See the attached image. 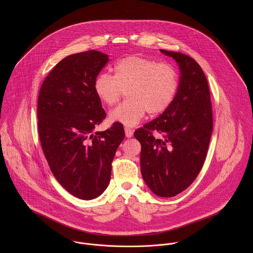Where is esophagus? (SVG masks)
<instances>
[{"label": "esophagus", "mask_w": 253, "mask_h": 253, "mask_svg": "<svg viewBox=\"0 0 253 253\" xmlns=\"http://www.w3.org/2000/svg\"><path fill=\"white\" fill-rule=\"evenodd\" d=\"M125 133H126V136L127 138H130V137L133 135L132 129H131L130 127H128V126H126V127H125Z\"/></svg>", "instance_id": "34e87169"}]
</instances>
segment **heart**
Segmentation results:
<instances>
[{"instance_id":"b5f03b06","label":"heart","mask_w":253,"mask_h":253,"mask_svg":"<svg viewBox=\"0 0 253 253\" xmlns=\"http://www.w3.org/2000/svg\"><path fill=\"white\" fill-rule=\"evenodd\" d=\"M178 87L179 75L174 66L137 55L119 60L114 76L100 73L93 83L96 96L107 106L116 104L126 90L127 100L113 109L109 119L127 126L138 125L147 112L158 116L167 111Z\"/></svg>"}]
</instances>
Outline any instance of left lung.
<instances>
[{
    "instance_id": "1",
    "label": "left lung",
    "mask_w": 253,
    "mask_h": 253,
    "mask_svg": "<svg viewBox=\"0 0 253 253\" xmlns=\"http://www.w3.org/2000/svg\"><path fill=\"white\" fill-rule=\"evenodd\" d=\"M180 69L176 96L160 117L134 131L141 144L140 168L148 187L157 196L174 197L200 173L211 141L213 118L207 77L192 57L161 49ZM161 134L155 138L153 132Z\"/></svg>"
}]
</instances>
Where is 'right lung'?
<instances>
[{"instance_id":"right-lung-1","label":"right lung","mask_w":253,"mask_h":253,"mask_svg":"<svg viewBox=\"0 0 253 253\" xmlns=\"http://www.w3.org/2000/svg\"><path fill=\"white\" fill-rule=\"evenodd\" d=\"M108 60L97 50L65 57L45 77L38 97V131L49 169L64 189L86 201L107 188L114 156L125 138L117 122L94 131L106 113L93 83Z\"/></svg>"}]
</instances>
